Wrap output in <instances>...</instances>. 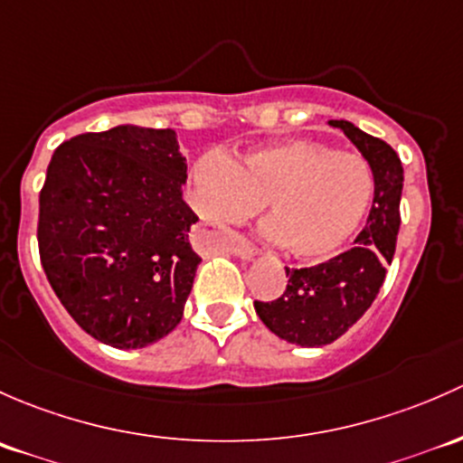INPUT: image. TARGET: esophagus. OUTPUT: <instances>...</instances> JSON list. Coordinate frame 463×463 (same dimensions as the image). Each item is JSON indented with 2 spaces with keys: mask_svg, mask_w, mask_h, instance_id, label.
Returning a JSON list of instances; mask_svg holds the SVG:
<instances>
[{
  "mask_svg": "<svg viewBox=\"0 0 463 463\" xmlns=\"http://www.w3.org/2000/svg\"><path fill=\"white\" fill-rule=\"evenodd\" d=\"M227 250H230V254L238 256V259H242V260H250V259H254L256 254H259V250H256L251 242H247L245 238H233L232 245L227 247Z\"/></svg>",
  "mask_w": 463,
  "mask_h": 463,
  "instance_id": "esophagus-1",
  "label": "esophagus"
}]
</instances>
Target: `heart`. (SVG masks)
Returning a JSON list of instances; mask_svg holds the SVG:
<instances>
[{
    "mask_svg": "<svg viewBox=\"0 0 463 463\" xmlns=\"http://www.w3.org/2000/svg\"><path fill=\"white\" fill-rule=\"evenodd\" d=\"M200 216L242 222L265 203V238L303 263L341 254L373 207L370 162L303 137L254 146L233 158L204 154L192 165Z\"/></svg>",
    "mask_w": 463,
    "mask_h": 463,
    "instance_id": "1",
    "label": "heart"
}]
</instances>
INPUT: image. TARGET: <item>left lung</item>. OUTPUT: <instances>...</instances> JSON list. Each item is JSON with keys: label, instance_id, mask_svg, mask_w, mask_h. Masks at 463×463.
<instances>
[{"label": "left lung", "instance_id": "obj_1", "mask_svg": "<svg viewBox=\"0 0 463 463\" xmlns=\"http://www.w3.org/2000/svg\"><path fill=\"white\" fill-rule=\"evenodd\" d=\"M361 151L374 171L376 192L365 227L354 247L332 260L303 269L285 267L288 288L276 301H256L260 321L283 341L321 347L345 335L373 305L392 263L403 189V166L390 145L347 120H330Z\"/></svg>", "mask_w": 463, "mask_h": 463}]
</instances>
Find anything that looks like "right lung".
<instances>
[{"label": "right lung", "instance_id": "1", "mask_svg": "<svg viewBox=\"0 0 463 463\" xmlns=\"http://www.w3.org/2000/svg\"><path fill=\"white\" fill-rule=\"evenodd\" d=\"M184 180L174 128L120 125L55 149L40 194V259L87 335L136 350L180 323L200 265Z\"/></svg>", "mask_w": 463, "mask_h": 463}]
</instances>
